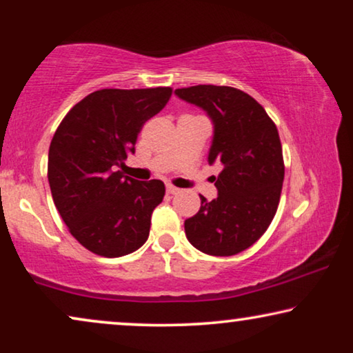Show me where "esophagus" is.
<instances>
[{"label": "esophagus", "instance_id": "1", "mask_svg": "<svg viewBox=\"0 0 353 353\" xmlns=\"http://www.w3.org/2000/svg\"><path fill=\"white\" fill-rule=\"evenodd\" d=\"M167 192L168 194H178V192H180V190H178V188H175V186H172V185H167Z\"/></svg>", "mask_w": 353, "mask_h": 353}]
</instances>
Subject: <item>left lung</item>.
I'll list each match as a JSON object with an SVG mask.
<instances>
[{
    "instance_id": "obj_1",
    "label": "left lung",
    "mask_w": 353,
    "mask_h": 353,
    "mask_svg": "<svg viewBox=\"0 0 353 353\" xmlns=\"http://www.w3.org/2000/svg\"><path fill=\"white\" fill-rule=\"evenodd\" d=\"M175 94L212 120L207 161L223 167L214 176L215 199L201 196L199 212L185 220L186 238L209 255L243 252L267 231L279 204L284 162L276 125L252 96L231 86L197 85Z\"/></svg>"
}]
</instances>
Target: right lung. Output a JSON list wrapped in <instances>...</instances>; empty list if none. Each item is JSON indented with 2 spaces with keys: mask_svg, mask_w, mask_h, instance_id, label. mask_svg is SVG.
<instances>
[{
  "mask_svg": "<svg viewBox=\"0 0 353 353\" xmlns=\"http://www.w3.org/2000/svg\"><path fill=\"white\" fill-rule=\"evenodd\" d=\"M172 88L91 93L69 110L48 154V181L56 209L72 236L91 252L122 257L146 243L161 180L138 181L117 170L146 120L161 112Z\"/></svg>",
  "mask_w": 353,
  "mask_h": 353,
  "instance_id": "add662e5",
  "label": "right lung"
}]
</instances>
